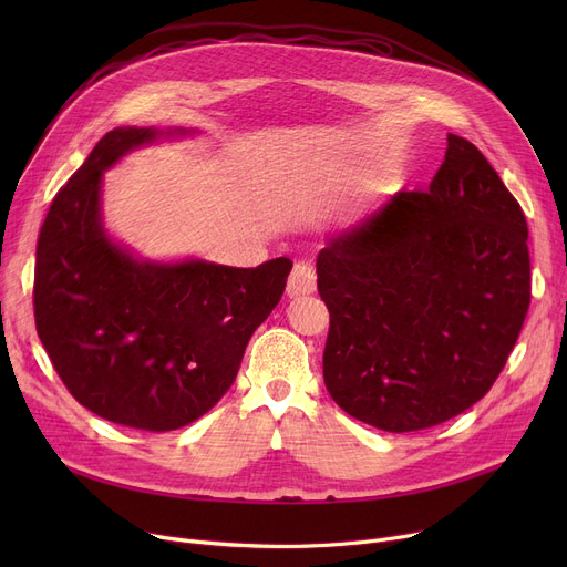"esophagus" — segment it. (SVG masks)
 Segmentation results:
<instances>
[{"label": "esophagus", "mask_w": 567, "mask_h": 567, "mask_svg": "<svg viewBox=\"0 0 567 567\" xmlns=\"http://www.w3.org/2000/svg\"><path fill=\"white\" fill-rule=\"evenodd\" d=\"M317 289V274L308 261H299L293 266V271L287 282V293L291 299H301L306 293H312Z\"/></svg>", "instance_id": "obj_1"}]
</instances>
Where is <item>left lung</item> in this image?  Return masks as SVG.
<instances>
[{"label": "left lung", "mask_w": 567, "mask_h": 567, "mask_svg": "<svg viewBox=\"0 0 567 567\" xmlns=\"http://www.w3.org/2000/svg\"><path fill=\"white\" fill-rule=\"evenodd\" d=\"M526 241L519 202L451 133L425 193H398L317 257L336 404L372 427L419 432L485 398L530 306Z\"/></svg>", "instance_id": "8db88e82"}]
</instances>
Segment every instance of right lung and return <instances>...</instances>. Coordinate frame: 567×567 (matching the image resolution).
I'll use <instances>...</instances> for the list:
<instances>
[{"instance_id": "1", "label": "right lung", "mask_w": 567, "mask_h": 567, "mask_svg": "<svg viewBox=\"0 0 567 567\" xmlns=\"http://www.w3.org/2000/svg\"><path fill=\"white\" fill-rule=\"evenodd\" d=\"M154 137L133 126L105 133L54 195L37 244L34 319L82 406L116 425L169 432L227 393L293 264L161 266L116 248L99 214L103 169Z\"/></svg>"}]
</instances>
